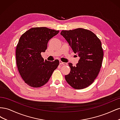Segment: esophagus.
<instances>
[{
  "instance_id": "obj_1",
  "label": "esophagus",
  "mask_w": 120,
  "mask_h": 120,
  "mask_svg": "<svg viewBox=\"0 0 120 120\" xmlns=\"http://www.w3.org/2000/svg\"><path fill=\"white\" fill-rule=\"evenodd\" d=\"M60 65H67V63H64V62H63V61L60 60Z\"/></svg>"
}]
</instances>
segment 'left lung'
I'll list each match as a JSON object with an SVG mask.
<instances>
[{
	"instance_id": "left-lung-1",
	"label": "left lung",
	"mask_w": 120,
	"mask_h": 120,
	"mask_svg": "<svg viewBox=\"0 0 120 120\" xmlns=\"http://www.w3.org/2000/svg\"><path fill=\"white\" fill-rule=\"evenodd\" d=\"M60 34L80 57L76 66L68 63L71 71L65 79L75 89L86 88L94 82L101 66L104 53L100 40L92 31L81 28L63 30Z\"/></svg>"
}]
</instances>
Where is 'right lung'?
Instances as JSON below:
<instances>
[{
    "label": "right lung",
    "mask_w": 120,
    "mask_h": 120,
    "mask_svg": "<svg viewBox=\"0 0 120 120\" xmlns=\"http://www.w3.org/2000/svg\"><path fill=\"white\" fill-rule=\"evenodd\" d=\"M59 32L45 27H34L20 38L16 49V64L21 78L30 86L38 88L45 85L59 66L58 60H44L41 54L45 52L49 39Z\"/></svg>",
    "instance_id": "right-lung-1"
}]
</instances>
